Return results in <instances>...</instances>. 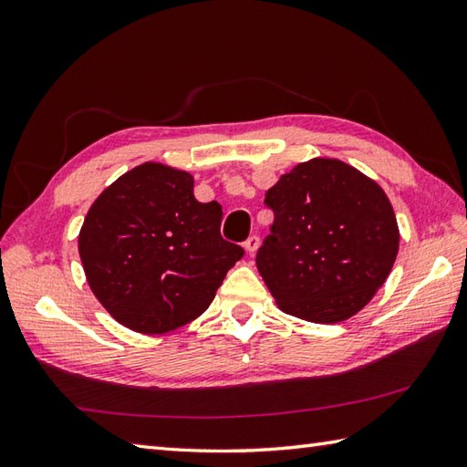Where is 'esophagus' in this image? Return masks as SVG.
I'll list each match as a JSON object with an SVG mask.
<instances>
[{"mask_svg":"<svg viewBox=\"0 0 467 467\" xmlns=\"http://www.w3.org/2000/svg\"><path fill=\"white\" fill-rule=\"evenodd\" d=\"M259 244H261V236L259 234H251L249 239L244 241V249L253 254L256 249H259Z\"/></svg>","mask_w":467,"mask_h":467,"instance_id":"34e87169","label":"esophagus"}]
</instances>
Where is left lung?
I'll list each match as a JSON object with an SVG mask.
<instances>
[{"instance_id": "8db88e82", "label": "left lung", "mask_w": 467, "mask_h": 467, "mask_svg": "<svg viewBox=\"0 0 467 467\" xmlns=\"http://www.w3.org/2000/svg\"><path fill=\"white\" fill-rule=\"evenodd\" d=\"M265 204L275 221L256 269L285 313L339 323L373 299L400 249L379 184L341 161L313 158L283 174Z\"/></svg>"}]
</instances>
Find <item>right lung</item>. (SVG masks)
I'll use <instances>...</instances> for the list:
<instances>
[{
  "label": "right lung",
  "instance_id": "1",
  "mask_svg": "<svg viewBox=\"0 0 467 467\" xmlns=\"http://www.w3.org/2000/svg\"><path fill=\"white\" fill-rule=\"evenodd\" d=\"M184 171L144 162L88 211L78 251L88 285L118 323L174 331L204 313L243 246L221 236L223 206L198 202Z\"/></svg>",
  "mask_w": 467,
  "mask_h": 467
}]
</instances>
